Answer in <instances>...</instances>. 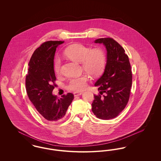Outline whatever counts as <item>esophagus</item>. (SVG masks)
Returning a JSON list of instances; mask_svg holds the SVG:
<instances>
[{"label": "esophagus", "mask_w": 161, "mask_h": 161, "mask_svg": "<svg viewBox=\"0 0 161 161\" xmlns=\"http://www.w3.org/2000/svg\"><path fill=\"white\" fill-rule=\"evenodd\" d=\"M81 94H82V93H81V92H75V93H74V96H75V97H77V96L81 95Z\"/></svg>", "instance_id": "esophagus-1"}]
</instances>
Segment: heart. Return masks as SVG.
Masks as SVG:
<instances>
[{"instance_id":"heart-1","label":"heart","mask_w":161,"mask_h":161,"mask_svg":"<svg viewBox=\"0 0 161 161\" xmlns=\"http://www.w3.org/2000/svg\"><path fill=\"white\" fill-rule=\"evenodd\" d=\"M65 55L72 61L81 63L84 70L93 77H97L103 72L106 63L104 53L100 49L91 48L81 44H74L68 47L64 51ZM61 59L57 57L54 63V69L57 74L61 72ZM88 77L85 75L74 77L67 85V89L74 92L83 91L87 87Z\"/></svg>"}]
</instances>
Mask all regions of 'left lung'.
<instances>
[{
	"instance_id": "8db88e82",
	"label": "left lung",
	"mask_w": 161,
	"mask_h": 161,
	"mask_svg": "<svg viewBox=\"0 0 161 161\" xmlns=\"http://www.w3.org/2000/svg\"><path fill=\"white\" fill-rule=\"evenodd\" d=\"M94 42L105 46L107 60L103 75L95 83L100 94L93 95L92 110L98 118L110 119L123 111L129 100L132 83L131 66L125 50L113 38H98Z\"/></svg>"
}]
</instances>
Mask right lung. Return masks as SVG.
Segmentation results:
<instances>
[{
	"instance_id": "right-lung-1",
	"label": "right lung",
	"mask_w": 161,
	"mask_h": 161,
	"mask_svg": "<svg viewBox=\"0 0 161 161\" xmlns=\"http://www.w3.org/2000/svg\"><path fill=\"white\" fill-rule=\"evenodd\" d=\"M64 42L48 41L34 52L28 64L26 89L29 99L40 115L46 120L55 122L63 119L74 100L68 93L60 98L53 95L56 77L54 59L56 49Z\"/></svg>"
}]
</instances>
